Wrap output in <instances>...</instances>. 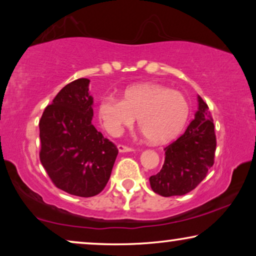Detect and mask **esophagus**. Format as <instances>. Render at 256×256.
Wrapping results in <instances>:
<instances>
[{
  "label": "esophagus",
  "mask_w": 256,
  "mask_h": 256,
  "mask_svg": "<svg viewBox=\"0 0 256 256\" xmlns=\"http://www.w3.org/2000/svg\"><path fill=\"white\" fill-rule=\"evenodd\" d=\"M118 150L120 152H132V148H129V146H126L124 144H118Z\"/></svg>",
  "instance_id": "obj_1"
}]
</instances>
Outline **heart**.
<instances>
[{
	"mask_svg": "<svg viewBox=\"0 0 256 256\" xmlns=\"http://www.w3.org/2000/svg\"><path fill=\"white\" fill-rule=\"evenodd\" d=\"M190 108L183 94L157 85L140 84L124 90V99L101 98L98 115L110 135H120L138 118L140 128L152 143H166L180 134Z\"/></svg>",
	"mask_w": 256,
	"mask_h": 256,
	"instance_id": "1",
	"label": "heart"
}]
</instances>
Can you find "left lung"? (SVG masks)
I'll use <instances>...</instances> for the list:
<instances>
[{
  "mask_svg": "<svg viewBox=\"0 0 256 256\" xmlns=\"http://www.w3.org/2000/svg\"><path fill=\"white\" fill-rule=\"evenodd\" d=\"M198 110L184 134L166 149V160L149 178L152 191L163 197L183 196L194 190L214 163L216 134L208 104L198 96Z\"/></svg>",
  "mask_w": 256,
  "mask_h": 256,
  "instance_id": "left-lung-1",
  "label": "left lung"
}]
</instances>
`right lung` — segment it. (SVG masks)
Wrapping results in <instances>:
<instances>
[{"label":"right lung","mask_w":256,"mask_h":256,"mask_svg":"<svg viewBox=\"0 0 256 256\" xmlns=\"http://www.w3.org/2000/svg\"><path fill=\"white\" fill-rule=\"evenodd\" d=\"M90 80L76 79L59 90L40 121V162L60 190L93 197L110 180L118 150L92 124Z\"/></svg>","instance_id":"add662e5"}]
</instances>
